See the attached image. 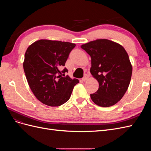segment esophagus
Returning <instances> with one entry per match:
<instances>
[{
	"instance_id": "1",
	"label": "esophagus",
	"mask_w": 151,
	"mask_h": 151,
	"mask_svg": "<svg viewBox=\"0 0 151 151\" xmlns=\"http://www.w3.org/2000/svg\"><path fill=\"white\" fill-rule=\"evenodd\" d=\"M89 79V76L87 75V74H85L84 76L83 77V79H82V80H83V81H85L86 80H88Z\"/></svg>"
}]
</instances>
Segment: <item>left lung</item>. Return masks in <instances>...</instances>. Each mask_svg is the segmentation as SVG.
Segmentation results:
<instances>
[{
  "label": "left lung",
  "mask_w": 151,
  "mask_h": 151,
  "mask_svg": "<svg viewBox=\"0 0 151 151\" xmlns=\"http://www.w3.org/2000/svg\"><path fill=\"white\" fill-rule=\"evenodd\" d=\"M91 58L90 72L99 83L91 98L101 107L117 103L129 88L132 65L126 50L121 45L107 39H99L82 45Z\"/></svg>",
  "instance_id": "1"
}]
</instances>
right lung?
I'll list each match as a JSON object with an SVG mask.
<instances>
[{"label": "right lung", "instance_id": "add662e5", "mask_svg": "<svg viewBox=\"0 0 151 151\" xmlns=\"http://www.w3.org/2000/svg\"><path fill=\"white\" fill-rule=\"evenodd\" d=\"M75 43L40 40L27 48L23 68L29 88L40 101L50 106H59L69 99L74 87L79 83L60 68L65 63Z\"/></svg>", "mask_w": 151, "mask_h": 151}]
</instances>
